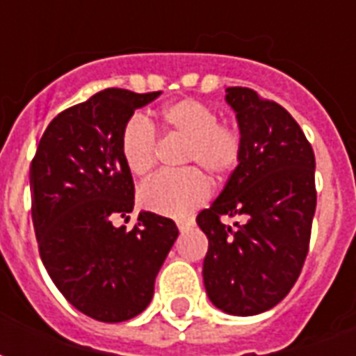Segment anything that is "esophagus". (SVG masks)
Masks as SVG:
<instances>
[{"label":"esophagus","mask_w":356,"mask_h":356,"mask_svg":"<svg viewBox=\"0 0 356 356\" xmlns=\"http://www.w3.org/2000/svg\"><path fill=\"white\" fill-rule=\"evenodd\" d=\"M191 225H193V219H179L177 229H179V231H186V229H188Z\"/></svg>","instance_id":"1"}]
</instances>
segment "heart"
I'll return each instance as SVG.
<instances>
[{
    "label": "heart",
    "mask_w": 356,
    "mask_h": 356,
    "mask_svg": "<svg viewBox=\"0 0 356 356\" xmlns=\"http://www.w3.org/2000/svg\"><path fill=\"white\" fill-rule=\"evenodd\" d=\"M165 131L185 139L181 163L196 165L211 177L225 179L242 160V135L231 124L217 122L213 106L198 99H179L160 114ZM122 156L133 175L145 177L154 170L158 135L147 118L133 116L122 129ZM208 177L195 168L162 171L139 188L143 208L170 217H183L208 200Z\"/></svg>",
    "instance_id": "b5f03b06"
}]
</instances>
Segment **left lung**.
I'll return each instance as SVG.
<instances>
[{
  "instance_id": "left-lung-1",
  "label": "left lung",
  "mask_w": 356,
  "mask_h": 356,
  "mask_svg": "<svg viewBox=\"0 0 356 356\" xmlns=\"http://www.w3.org/2000/svg\"><path fill=\"white\" fill-rule=\"evenodd\" d=\"M236 112L242 160L196 223L208 236L204 284L225 313L252 316L280 303L298 280L311 240L314 152L278 102L250 88H227ZM232 216L235 223L222 219Z\"/></svg>"
}]
</instances>
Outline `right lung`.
Segmentation results:
<instances>
[{"label":"right lung","mask_w":356,"mask_h":356,"mask_svg":"<svg viewBox=\"0 0 356 356\" xmlns=\"http://www.w3.org/2000/svg\"><path fill=\"white\" fill-rule=\"evenodd\" d=\"M158 95L110 88L63 110L47 125L30 165L43 265L58 291L95 321L124 322L143 313L177 240L175 223L152 211H140L129 231L114 227L135 204L122 129Z\"/></svg>","instance_id":"obj_1"}]
</instances>
